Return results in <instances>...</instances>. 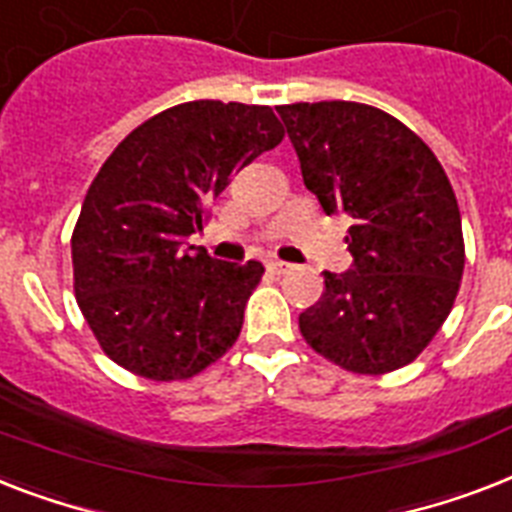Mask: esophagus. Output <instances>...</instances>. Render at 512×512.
Segmentation results:
<instances>
[{
    "label": "esophagus",
    "mask_w": 512,
    "mask_h": 512,
    "mask_svg": "<svg viewBox=\"0 0 512 512\" xmlns=\"http://www.w3.org/2000/svg\"><path fill=\"white\" fill-rule=\"evenodd\" d=\"M265 268H268L273 276H281V273H286V270H292V265L284 263V260H276V257H270L268 263H265Z\"/></svg>",
    "instance_id": "esophagus-1"
}]
</instances>
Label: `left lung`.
Masks as SVG:
<instances>
[{
	"instance_id": "obj_1",
	"label": "left lung",
	"mask_w": 512,
	"mask_h": 512,
	"mask_svg": "<svg viewBox=\"0 0 512 512\" xmlns=\"http://www.w3.org/2000/svg\"><path fill=\"white\" fill-rule=\"evenodd\" d=\"M302 181L326 215L344 213L352 270L323 273L321 299L299 315L318 355L381 376L421 355L447 321L465 268L460 207L429 144L360 102L281 105Z\"/></svg>"
}]
</instances>
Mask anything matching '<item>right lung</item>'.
I'll list each match as a JSON object with an SVG mask.
<instances>
[{"mask_svg": "<svg viewBox=\"0 0 512 512\" xmlns=\"http://www.w3.org/2000/svg\"><path fill=\"white\" fill-rule=\"evenodd\" d=\"M281 139L270 107L197 99L144 120L107 157L70 247L76 302L112 363L186 381L234 347L265 268L189 255L184 242L234 170Z\"/></svg>", "mask_w": 512, "mask_h": 512, "instance_id": "1", "label": "right lung"}]
</instances>
